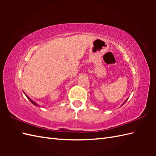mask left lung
<instances>
[{"label": "left lung", "instance_id": "obj_1", "mask_svg": "<svg viewBox=\"0 0 156 156\" xmlns=\"http://www.w3.org/2000/svg\"><path fill=\"white\" fill-rule=\"evenodd\" d=\"M127 100H128V98H127V100H126V101H125V102H124V103H125V102H126V101H127ZM122 105H123V104H122Z\"/></svg>", "mask_w": 156, "mask_h": 156}]
</instances>
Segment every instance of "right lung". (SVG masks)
<instances>
[{
  "instance_id": "obj_1",
  "label": "right lung",
  "mask_w": 156,
  "mask_h": 156,
  "mask_svg": "<svg viewBox=\"0 0 156 156\" xmlns=\"http://www.w3.org/2000/svg\"><path fill=\"white\" fill-rule=\"evenodd\" d=\"M24 94H25V92H24ZM25 95H26V94H25ZM26 97H27V98L29 99V101H30V102H31V103H32V104H34V105H35V106H39V105H37V103H35V102H34V101H32V100H31V99L30 98H29V97H27V95H26Z\"/></svg>"
}]
</instances>
